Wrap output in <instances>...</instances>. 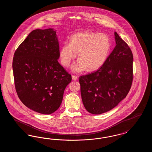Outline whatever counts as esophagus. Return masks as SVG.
<instances>
[{
	"mask_svg": "<svg viewBox=\"0 0 152 152\" xmlns=\"http://www.w3.org/2000/svg\"><path fill=\"white\" fill-rule=\"evenodd\" d=\"M72 80H73V81H76V80H77V77L76 76L72 75Z\"/></svg>",
	"mask_w": 152,
	"mask_h": 152,
	"instance_id": "esophagus-1",
	"label": "esophagus"
}]
</instances>
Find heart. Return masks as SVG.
I'll return each instance as SVG.
<instances>
[{
	"label": "heart",
	"instance_id": "obj_1",
	"mask_svg": "<svg viewBox=\"0 0 152 152\" xmlns=\"http://www.w3.org/2000/svg\"><path fill=\"white\" fill-rule=\"evenodd\" d=\"M110 48V41L107 35L83 31L73 34L69 43H65L61 46L59 56L61 64L68 67L79 53V58L71 67L73 72H83L87 69L94 71L104 64Z\"/></svg>",
	"mask_w": 152,
	"mask_h": 152
}]
</instances>
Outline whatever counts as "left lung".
<instances>
[{
  "label": "left lung",
  "mask_w": 152,
  "mask_h": 152,
  "mask_svg": "<svg viewBox=\"0 0 152 152\" xmlns=\"http://www.w3.org/2000/svg\"><path fill=\"white\" fill-rule=\"evenodd\" d=\"M116 46L97 71L79 77L82 101L87 111L100 115L114 108L129 92L133 81L132 51L115 32Z\"/></svg>",
  "instance_id": "1"
}]
</instances>
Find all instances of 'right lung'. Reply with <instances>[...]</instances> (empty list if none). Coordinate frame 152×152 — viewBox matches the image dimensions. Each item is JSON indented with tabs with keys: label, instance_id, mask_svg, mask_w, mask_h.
<instances>
[{
	"label": "right lung",
	"instance_id": "obj_1",
	"mask_svg": "<svg viewBox=\"0 0 152 152\" xmlns=\"http://www.w3.org/2000/svg\"><path fill=\"white\" fill-rule=\"evenodd\" d=\"M59 44L53 28L35 29L15 52L12 69L18 96L28 108L55 112L63 100L70 74L58 62Z\"/></svg>",
	"mask_w": 152,
	"mask_h": 152
}]
</instances>
